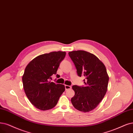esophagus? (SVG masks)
I'll use <instances>...</instances> for the list:
<instances>
[{"mask_svg":"<svg viewBox=\"0 0 133 133\" xmlns=\"http://www.w3.org/2000/svg\"><path fill=\"white\" fill-rule=\"evenodd\" d=\"M65 89L67 90L68 89H70L72 88V87L70 85H65Z\"/></svg>","mask_w":133,"mask_h":133,"instance_id":"obj_1","label":"esophagus"}]
</instances>
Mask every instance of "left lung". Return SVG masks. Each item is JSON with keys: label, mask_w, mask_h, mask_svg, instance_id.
I'll list each match as a JSON object with an SVG mask.
<instances>
[{"label": "left lung", "mask_w": 133, "mask_h": 133, "mask_svg": "<svg viewBox=\"0 0 133 133\" xmlns=\"http://www.w3.org/2000/svg\"><path fill=\"white\" fill-rule=\"evenodd\" d=\"M68 55L74 63L78 76H84V87L73 85L75 92L71 102L83 112L95 109L107 90L109 77L104 64L94 54L83 50L73 51Z\"/></svg>", "instance_id": "8db88e82"}]
</instances>
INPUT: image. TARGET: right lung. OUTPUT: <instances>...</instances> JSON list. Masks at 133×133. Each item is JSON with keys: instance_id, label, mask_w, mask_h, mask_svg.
<instances>
[{"instance_id": "right-lung-1", "label": "right lung", "mask_w": 133, "mask_h": 133, "mask_svg": "<svg viewBox=\"0 0 133 133\" xmlns=\"http://www.w3.org/2000/svg\"><path fill=\"white\" fill-rule=\"evenodd\" d=\"M65 51H54L39 55L27 65L22 76L24 91L31 104L43 111L52 109L65 90V85L51 82Z\"/></svg>"}]
</instances>
